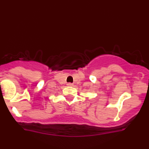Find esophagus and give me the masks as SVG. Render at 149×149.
I'll list each match as a JSON object with an SVG mask.
<instances>
[{"instance_id": "obj_1", "label": "esophagus", "mask_w": 149, "mask_h": 149, "mask_svg": "<svg viewBox=\"0 0 149 149\" xmlns=\"http://www.w3.org/2000/svg\"><path fill=\"white\" fill-rule=\"evenodd\" d=\"M67 85L69 86V87H72L73 85L72 83H71V82H69V83H67Z\"/></svg>"}]
</instances>
